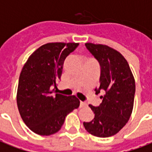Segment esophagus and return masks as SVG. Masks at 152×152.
Wrapping results in <instances>:
<instances>
[{
  "label": "esophagus",
  "mask_w": 152,
  "mask_h": 152,
  "mask_svg": "<svg viewBox=\"0 0 152 152\" xmlns=\"http://www.w3.org/2000/svg\"><path fill=\"white\" fill-rule=\"evenodd\" d=\"M86 106H87L86 103L80 101V108H85V107H86Z\"/></svg>",
  "instance_id": "1"
}]
</instances>
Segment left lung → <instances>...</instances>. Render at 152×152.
Returning <instances> with one entry per match:
<instances>
[{"label":"left lung","instance_id":"1","mask_svg":"<svg viewBox=\"0 0 152 152\" xmlns=\"http://www.w3.org/2000/svg\"><path fill=\"white\" fill-rule=\"evenodd\" d=\"M86 47L100 65L99 87L95 94L104 91L102 103L90 104L94 113V119L84 122L89 133L98 137L115 135L130 118L134 103L135 80L127 60L115 49L104 44L86 43Z\"/></svg>","mask_w":152,"mask_h":152}]
</instances>
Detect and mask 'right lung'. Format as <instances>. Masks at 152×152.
Masks as SVG:
<instances>
[{
	"mask_svg": "<svg viewBox=\"0 0 152 152\" xmlns=\"http://www.w3.org/2000/svg\"><path fill=\"white\" fill-rule=\"evenodd\" d=\"M79 43H48L29 56L22 68L17 90V106L24 123L39 135L58 132L69 113L80 106L75 95L53 94L64 61Z\"/></svg>",
	"mask_w": 152,
	"mask_h": 152,
	"instance_id": "right-lung-1",
	"label": "right lung"
}]
</instances>
